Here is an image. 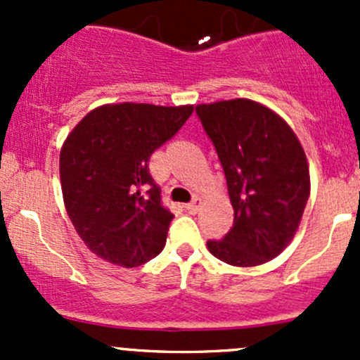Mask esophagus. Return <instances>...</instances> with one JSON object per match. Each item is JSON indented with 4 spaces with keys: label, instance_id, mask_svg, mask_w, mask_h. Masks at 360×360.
<instances>
[{
    "label": "esophagus",
    "instance_id": "esophagus-1",
    "mask_svg": "<svg viewBox=\"0 0 360 360\" xmlns=\"http://www.w3.org/2000/svg\"><path fill=\"white\" fill-rule=\"evenodd\" d=\"M200 205H202V200L198 197H195L193 200H191L190 203H186V205H184V209L186 210H190V212H198V209H200Z\"/></svg>",
    "mask_w": 360,
    "mask_h": 360
}]
</instances>
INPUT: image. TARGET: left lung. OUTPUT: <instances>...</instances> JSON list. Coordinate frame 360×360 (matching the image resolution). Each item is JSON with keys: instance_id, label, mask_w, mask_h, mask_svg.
Returning <instances> with one entry per match:
<instances>
[{"instance_id": "left-lung-1", "label": "left lung", "mask_w": 360, "mask_h": 360, "mask_svg": "<svg viewBox=\"0 0 360 360\" xmlns=\"http://www.w3.org/2000/svg\"><path fill=\"white\" fill-rule=\"evenodd\" d=\"M216 148L233 205V226L210 254L233 266H257L291 244L310 197L307 155L291 127L250 99L197 106Z\"/></svg>"}]
</instances>
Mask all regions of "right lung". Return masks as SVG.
<instances>
[{"instance_id": "obj_1", "label": "right lung", "mask_w": 360, "mask_h": 360, "mask_svg": "<svg viewBox=\"0 0 360 360\" xmlns=\"http://www.w3.org/2000/svg\"><path fill=\"white\" fill-rule=\"evenodd\" d=\"M191 112L193 106L106 104L71 130L59 160L63 197L94 254L134 268L165 248L174 214L160 202L148 162Z\"/></svg>"}]
</instances>
